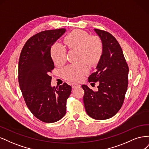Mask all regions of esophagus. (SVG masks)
Here are the masks:
<instances>
[{"label": "esophagus", "mask_w": 149, "mask_h": 149, "mask_svg": "<svg viewBox=\"0 0 149 149\" xmlns=\"http://www.w3.org/2000/svg\"><path fill=\"white\" fill-rule=\"evenodd\" d=\"M79 86H81V85L78 83H73V85H72V88H73V89H74L76 88L79 87Z\"/></svg>", "instance_id": "obj_1"}]
</instances>
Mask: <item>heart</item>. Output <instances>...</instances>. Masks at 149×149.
I'll use <instances>...</instances> for the list:
<instances>
[{
    "mask_svg": "<svg viewBox=\"0 0 149 149\" xmlns=\"http://www.w3.org/2000/svg\"><path fill=\"white\" fill-rule=\"evenodd\" d=\"M65 42L68 48L78 49V60L82 61L66 66L61 73L66 79L78 81L89 72L85 61L93 65L100 60L103 52L102 40L97 35L89 36L84 31L74 30L66 36ZM50 55L53 62L61 66L66 61V48L63 45L56 42L51 47Z\"/></svg>",
    "mask_w": 149,
    "mask_h": 149,
    "instance_id": "1",
    "label": "heart"
}]
</instances>
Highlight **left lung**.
<instances>
[{
  "label": "left lung",
  "instance_id": "8db88e82",
  "mask_svg": "<svg viewBox=\"0 0 149 149\" xmlns=\"http://www.w3.org/2000/svg\"><path fill=\"white\" fill-rule=\"evenodd\" d=\"M94 31L102 40L103 52L97 70L89 76L88 81L94 84L97 82L98 91L82 85L83 102L91 118L105 120L116 114L123 104L128 86L129 67L123 49L114 36L104 30Z\"/></svg>",
  "mask_w": 149,
  "mask_h": 149
}]
</instances>
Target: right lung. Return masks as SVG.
Instances as JSON below:
<instances>
[{
  "label": "right lung",
  "instance_id": "add662e5",
  "mask_svg": "<svg viewBox=\"0 0 149 149\" xmlns=\"http://www.w3.org/2000/svg\"><path fill=\"white\" fill-rule=\"evenodd\" d=\"M65 29L42 31L30 37L22 49L18 79L26 106L32 114L46 123H55L66 114L71 86L66 83L52 87L49 74L55 68L51 46Z\"/></svg>",
  "mask_w": 149,
  "mask_h": 149
}]
</instances>
